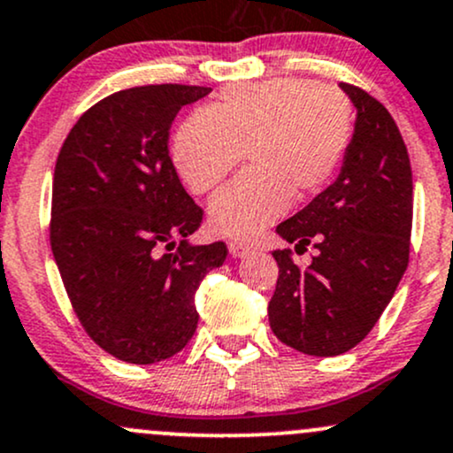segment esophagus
Instances as JSON below:
<instances>
[{
  "label": "esophagus",
  "mask_w": 453,
  "mask_h": 453,
  "mask_svg": "<svg viewBox=\"0 0 453 453\" xmlns=\"http://www.w3.org/2000/svg\"><path fill=\"white\" fill-rule=\"evenodd\" d=\"M227 250H230L232 257H245L251 253V247L245 245V242H241V241H232L230 245H227Z\"/></svg>",
  "instance_id": "obj_1"
}]
</instances>
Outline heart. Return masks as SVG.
I'll return each instance as SVG.
<instances>
[{"instance_id": "obj_1", "label": "heart", "mask_w": 453, "mask_h": 453, "mask_svg": "<svg viewBox=\"0 0 453 453\" xmlns=\"http://www.w3.org/2000/svg\"><path fill=\"white\" fill-rule=\"evenodd\" d=\"M352 137V107L337 88L283 77L223 94L188 116L172 142V158L197 196L236 170L247 173L211 203L217 234L247 241L331 180Z\"/></svg>"}]
</instances>
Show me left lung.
<instances>
[{
    "instance_id": "1",
    "label": "left lung",
    "mask_w": 453,
    "mask_h": 453,
    "mask_svg": "<svg viewBox=\"0 0 453 453\" xmlns=\"http://www.w3.org/2000/svg\"><path fill=\"white\" fill-rule=\"evenodd\" d=\"M357 107L340 176L295 217L277 226L295 251L314 247L301 268L292 250L268 303L271 329L286 346L314 357L350 350L379 322L409 266L412 172L391 113L365 89L340 83Z\"/></svg>"
}]
</instances>
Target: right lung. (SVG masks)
I'll use <instances>...</instances> for the list:
<instances>
[{"mask_svg": "<svg viewBox=\"0 0 453 453\" xmlns=\"http://www.w3.org/2000/svg\"><path fill=\"white\" fill-rule=\"evenodd\" d=\"M208 92L180 83L120 89L79 118L58 154L53 257L83 329L127 364H157L187 346L200 318L197 288L227 256L221 241H187L203 211L167 148L176 113Z\"/></svg>", "mask_w": 453, "mask_h": 453, "instance_id": "1", "label": "right lung"}]
</instances>
